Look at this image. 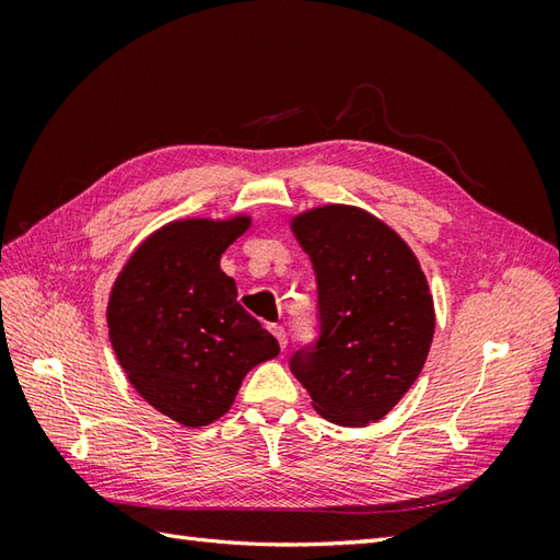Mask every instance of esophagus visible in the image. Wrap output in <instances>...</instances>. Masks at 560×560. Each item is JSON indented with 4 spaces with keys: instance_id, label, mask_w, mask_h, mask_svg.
I'll return each mask as SVG.
<instances>
[{
    "instance_id": "1",
    "label": "esophagus",
    "mask_w": 560,
    "mask_h": 560,
    "mask_svg": "<svg viewBox=\"0 0 560 560\" xmlns=\"http://www.w3.org/2000/svg\"><path fill=\"white\" fill-rule=\"evenodd\" d=\"M268 329H270V331H273V336L278 338V343H280V348L284 350V348H287V334H284V327H280V325H270Z\"/></svg>"
}]
</instances>
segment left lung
Returning a JSON list of instances; mask_svg holds the SVG:
<instances>
[{
  "label": "left lung",
  "mask_w": 560,
  "mask_h": 560,
  "mask_svg": "<svg viewBox=\"0 0 560 560\" xmlns=\"http://www.w3.org/2000/svg\"><path fill=\"white\" fill-rule=\"evenodd\" d=\"M317 280V336L290 360L315 411L336 425L381 420L428 360L432 294L399 235L360 208L325 206L292 222Z\"/></svg>",
  "instance_id": "left-lung-1"
}]
</instances>
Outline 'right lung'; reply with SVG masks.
<instances>
[{
	"mask_svg": "<svg viewBox=\"0 0 560 560\" xmlns=\"http://www.w3.org/2000/svg\"><path fill=\"white\" fill-rule=\"evenodd\" d=\"M247 226V217L167 224L149 235L114 282L107 325L118 364L154 409L184 428L222 418L247 371L280 352L219 268Z\"/></svg>",
	"mask_w": 560,
	"mask_h": 560,
	"instance_id": "add662e5",
	"label": "right lung"
}]
</instances>
